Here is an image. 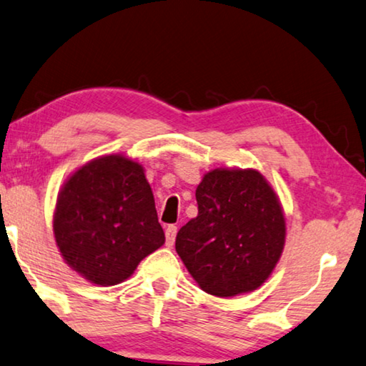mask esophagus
<instances>
[{
    "mask_svg": "<svg viewBox=\"0 0 366 366\" xmlns=\"http://www.w3.org/2000/svg\"><path fill=\"white\" fill-rule=\"evenodd\" d=\"M177 226H173V224H170L165 229V237H167V246L168 247H172L173 244H174V237H177Z\"/></svg>",
    "mask_w": 366,
    "mask_h": 366,
    "instance_id": "34e87169",
    "label": "esophagus"
}]
</instances>
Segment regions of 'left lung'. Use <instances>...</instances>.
I'll use <instances>...</instances> for the list:
<instances>
[{
	"instance_id": "1",
	"label": "left lung",
	"mask_w": 366,
	"mask_h": 366,
	"mask_svg": "<svg viewBox=\"0 0 366 366\" xmlns=\"http://www.w3.org/2000/svg\"><path fill=\"white\" fill-rule=\"evenodd\" d=\"M198 216L177 234L178 256L204 292L232 297L266 282L285 242L277 194L257 170L216 168L196 188Z\"/></svg>"
}]
</instances>
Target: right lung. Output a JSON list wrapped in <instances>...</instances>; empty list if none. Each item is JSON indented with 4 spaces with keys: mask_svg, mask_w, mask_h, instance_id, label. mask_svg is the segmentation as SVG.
<instances>
[{
    "mask_svg": "<svg viewBox=\"0 0 366 366\" xmlns=\"http://www.w3.org/2000/svg\"><path fill=\"white\" fill-rule=\"evenodd\" d=\"M52 227L62 259L104 287L129 279L165 242L144 167L124 155L95 158L67 178Z\"/></svg>",
    "mask_w": 366,
    "mask_h": 366,
    "instance_id": "1",
    "label": "right lung"
}]
</instances>
